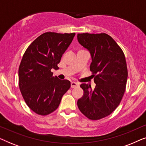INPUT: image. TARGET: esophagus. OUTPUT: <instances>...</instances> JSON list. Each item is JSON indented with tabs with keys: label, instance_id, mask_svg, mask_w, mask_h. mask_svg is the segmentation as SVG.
Instances as JSON below:
<instances>
[{
	"label": "esophagus",
	"instance_id": "esophagus-1",
	"mask_svg": "<svg viewBox=\"0 0 146 146\" xmlns=\"http://www.w3.org/2000/svg\"><path fill=\"white\" fill-rule=\"evenodd\" d=\"M79 86V83L75 82H71V88H74L76 87H78Z\"/></svg>",
	"mask_w": 146,
	"mask_h": 146
}]
</instances>
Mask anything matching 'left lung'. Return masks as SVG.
<instances>
[{"label":"left lung","mask_w":146,"mask_h":146,"mask_svg":"<svg viewBox=\"0 0 146 146\" xmlns=\"http://www.w3.org/2000/svg\"><path fill=\"white\" fill-rule=\"evenodd\" d=\"M78 41L90 52V71L96 84H82L84 94L78 107L88 118L97 120L111 114L118 106L125 92L127 69L122 50L110 36L101 34H78Z\"/></svg>","instance_id":"8db88e82"}]
</instances>
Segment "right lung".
Returning <instances> with one entry per match:
<instances>
[{
  "label": "right lung",
  "mask_w": 146,
  "mask_h": 146,
  "mask_svg": "<svg viewBox=\"0 0 146 146\" xmlns=\"http://www.w3.org/2000/svg\"><path fill=\"white\" fill-rule=\"evenodd\" d=\"M75 33H45L28 47L19 69V88L28 106L37 114L46 115L58 108L70 82L53 76L58 64Z\"/></svg>",
  "instance_id": "obj_1"
}]
</instances>
